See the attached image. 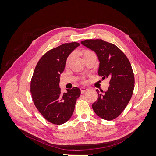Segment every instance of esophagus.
I'll use <instances>...</instances> for the list:
<instances>
[{
    "mask_svg": "<svg viewBox=\"0 0 156 156\" xmlns=\"http://www.w3.org/2000/svg\"><path fill=\"white\" fill-rule=\"evenodd\" d=\"M88 88H85V87H81V93H84L86 92L87 90H88Z\"/></svg>",
    "mask_w": 156,
    "mask_h": 156,
    "instance_id": "34e87169",
    "label": "esophagus"
}]
</instances>
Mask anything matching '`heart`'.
Masks as SVG:
<instances>
[{"label": "heart", "instance_id": "obj_1", "mask_svg": "<svg viewBox=\"0 0 156 156\" xmlns=\"http://www.w3.org/2000/svg\"><path fill=\"white\" fill-rule=\"evenodd\" d=\"M88 52H90V51H86L85 53H84V54H86L87 53H88ZM71 58H72V55H69V56H68V58H67V60H66V62H67V63H68V62H69V61L70 60Z\"/></svg>", "mask_w": 156, "mask_h": 156}]
</instances>
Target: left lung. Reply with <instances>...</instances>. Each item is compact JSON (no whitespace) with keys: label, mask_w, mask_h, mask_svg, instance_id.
Masks as SVG:
<instances>
[{"label":"left lung","mask_w":156,"mask_h":156,"mask_svg":"<svg viewBox=\"0 0 156 156\" xmlns=\"http://www.w3.org/2000/svg\"><path fill=\"white\" fill-rule=\"evenodd\" d=\"M81 44L97 55L100 62L98 75L103 79H110L108 90L104 94L98 92V100L92 104V108L101 119L112 120L123 112L133 94L135 78L131 64L114 44L98 39L86 40Z\"/></svg>","instance_id":"1"}]
</instances>
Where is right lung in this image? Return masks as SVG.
Segmentation results:
<instances>
[{
    "instance_id": "right-lung-1",
    "label": "right lung",
    "mask_w": 156,
    "mask_h": 156,
    "mask_svg": "<svg viewBox=\"0 0 156 156\" xmlns=\"http://www.w3.org/2000/svg\"><path fill=\"white\" fill-rule=\"evenodd\" d=\"M77 42L64 44L41 56L35 68L30 83L32 98L37 109L51 123L61 125L72 116L81 90L77 87L61 92L60 74L69 54L79 46Z\"/></svg>"
}]
</instances>
